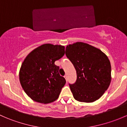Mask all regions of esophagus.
I'll use <instances>...</instances> for the list:
<instances>
[{
    "mask_svg": "<svg viewBox=\"0 0 127 127\" xmlns=\"http://www.w3.org/2000/svg\"><path fill=\"white\" fill-rule=\"evenodd\" d=\"M64 77L65 79H66V80H67V75H65L64 76Z\"/></svg>",
    "mask_w": 127,
    "mask_h": 127,
    "instance_id": "obj_1",
    "label": "esophagus"
}]
</instances>
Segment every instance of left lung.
Wrapping results in <instances>:
<instances>
[{
	"label": "left lung",
	"mask_w": 127,
	"mask_h": 127,
	"mask_svg": "<svg viewBox=\"0 0 127 127\" xmlns=\"http://www.w3.org/2000/svg\"><path fill=\"white\" fill-rule=\"evenodd\" d=\"M66 55L76 70V81L69 84L74 99L84 103L99 99L111 83V66L107 56L83 42L67 45Z\"/></svg>",
	"instance_id": "8db88e82"
}]
</instances>
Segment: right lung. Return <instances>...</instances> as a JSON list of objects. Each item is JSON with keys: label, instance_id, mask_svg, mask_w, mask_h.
I'll use <instances>...</instances> for the list:
<instances>
[{"label": "right lung", "instance_id": "right-lung-1", "mask_svg": "<svg viewBox=\"0 0 127 127\" xmlns=\"http://www.w3.org/2000/svg\"><path fill=\"white\" fill-rule=\"evenodd\" d=\"M64 47L43 44L32 51L24 60L20 81L24 91L34 101L50 103L58 99L66 80L59 74L55 61L64 55Z\"/></svg>", "mask_w": 127, "mask_h": 127}]
</instances>
